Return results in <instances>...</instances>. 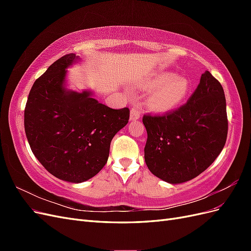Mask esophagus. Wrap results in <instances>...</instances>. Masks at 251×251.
Wrapping results in <instances>:
<instances>
[{
  "instance_id": "34e87169",
  "label": "esophagus",
  "mask_w": 251,
  "mask_h": 251,
  "mask_svg": "<svg viewBox=\"0 0 251 251\" xmlns=\"http://www.w3.org/2000/svg\"><path fill=\"white\" fill-rule=\"evenodd\" d=\"M141 116V111L137 108H133L131 110V114H130V120L134 121V120H137L139 119Z\"/></svg>"
}]
</instances>
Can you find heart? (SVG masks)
Returning <instances> with one entry per match:
<instances>
[{"mask_svg":"<svg viewBox=\"0 0 251 251\" xmlns=\"http://www.w3.org/2000/svg\"><path fill=\"white\" fill-rule=\"evenodd\" d=\"M142 87L150 89L148 104L157 113L171 112L183 102L191 91L188 79L172 72H158L143 81Z\"/></svg>","mask_w":251,"mask_h":251,"instance_id":"heart-1","label":"heart"}]
</instances>
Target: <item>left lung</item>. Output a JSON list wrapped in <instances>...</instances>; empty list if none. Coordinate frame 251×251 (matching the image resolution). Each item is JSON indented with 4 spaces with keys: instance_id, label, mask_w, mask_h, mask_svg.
Wrapping results in <instances>:
<instances>
[{
    "instance_id": "left-lung-1",
    "label": "left lung",
    "mask_w": 251,
    "mask_h": 251,
    "mask_svg": "<svg viewBox=\"0 0 251 251\" xmlns=\"http://www.w3.org/2000/svg\"><path fill=\"white\" fill-rule=\"evenodd\" d=\"M142 123L148 132L144 160L151 173L171 184L183 183L206 170L225 146L224 90L205 71L185 104L165 115H144Z\"/></svg>"
}]
</instances>
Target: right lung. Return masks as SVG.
Returning <instances> with one entry per match:
<instances>
[{"label":"right lung","instance_id":"right-lung-1","mask_svg":"<svg viewBox=\"0 0 251 251\" xmlns=\"http://www.w3.org/2000/svg\"><path fill=\"white\" fill-rule=\"evenodd\" d=\"M74 53L53 63L30 90L24 113L29 146L53 176L71 183L85 182L107 163L110 144L126 126L130 110H114L93 98L92 91L66 88Z\"/></svg>","mask_w":251,"mask_h":251}]
</instances>
